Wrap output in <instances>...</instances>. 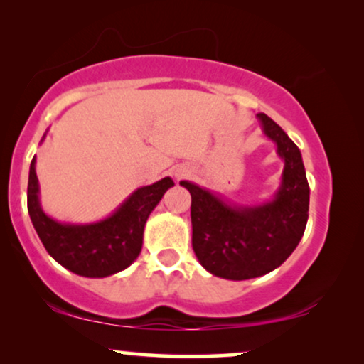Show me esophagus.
<instances>
[{"instance_id":"esophagus-1","label":"esophagus","mask_w":364,"mask_h":364,"mask_svg":"<svg viewBox=\"0 0 364 364\" xmlns=\"http://www.w3.org/2000/svg\"><path fill=\"white\" fill-rule=\"evenodd\" d=\"M183 176H187V172H182V173H177V177L181 178V177H183Z\"/></svg>"}]
</instances>
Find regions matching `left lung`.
<instances>
[{
	"mask_svg": "<svg viewBox=\"0 0 364 364\" xmlns=\"http://www.w3.org/2000/svg\"><path fill=\"white\" fill-rule=\"evenodd\" d=\"M257 119L283 159L273 198L235 205L197 183L181 182L192 197L193 252L207 272L227 280H250L280 267L300 243L308 220L310 187L300 149L267 114Z\"/></svg>",
	"mask_w": 364,
	"mask_h": 364,
	"instance_id": "8db88e82",
	"label": "left lung"
}]
</instances>
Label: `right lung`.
Returning <instances> with one entry per match:
<instances>
[{"label":"right lung","instance_id":"add662e5","mask_svg":"<svg viewBox=\"0 0 364 364\" xmlns=\"http://www.w3.org/2000/svg\"><path fill=\"white\" fill-rule=\"evenodd\" d=\"M46 137L44 134L41 142ZM171 177L134 191L111 215L91 223H63L39 202L36 156L29 166L28 212L39 240L59 265L76 275L104 278L126 270L142 250L144 227L168 188Z\"/></svg>","mask_w":364,"mask_h":364}]
</instances>
